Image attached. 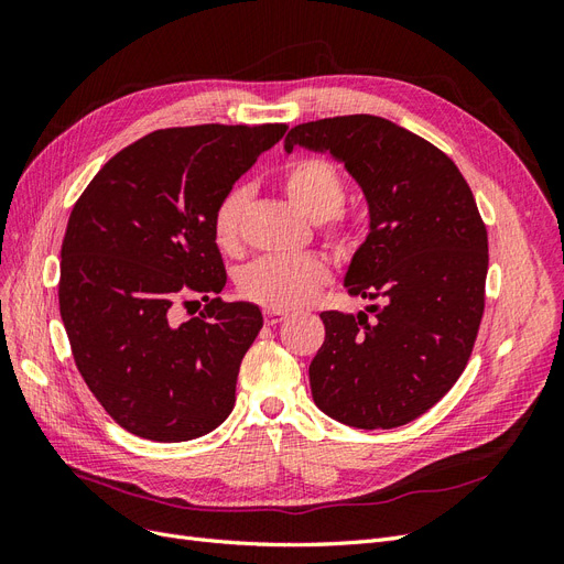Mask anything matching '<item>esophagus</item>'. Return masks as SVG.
<instances>
[{"label": "esophagus", "instance_id": "1", "mask_svg": "<svg viewBox=\"0 0 564 564\" xmlns=\"http://www.w3.org/2000/svg\"><path fill=\"white\" fill-rule=\"evenodd\" d=\"M286 317H289L286 311H278V308H265V311H263V319H265L268 327H275V324L284 322Z\"/></svg>", "mask_w": 564, "mask_h": 564}]
</instances>
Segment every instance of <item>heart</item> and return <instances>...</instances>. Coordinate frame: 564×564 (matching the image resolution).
Here are the masks:
<instances>
[{
	"instance_id": "obj_1",
	"label": "heart",
	"mask_w": 564,
	"mask_h": 564,
	"mask_svg": "<svg viewBox=\"0 0 564 564\" xmlns=\"http://www.w3.org/2000/svg\"><path fill=\"white\" fill-rule=\"evenodd\" d=\"M284 191L299 209L319 220L322 232L336 247L352 240L350 220L340 212L346 202V181L327 158H299L284 169ZM249 193L245 187L230 191L216 202L212 235L220 251L235 253L242 242V216ZM329 275V265L317 253L261 256L237 278V292L265 308L292 311L308 301Z\"/></svg>"
}]
</instances>
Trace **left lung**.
<instances>
[{
  "label": "left lung",
  "instance_id": "obj_1",
  "mask_svg": "<svg viewBox=\"0 0 564 564\" xmlns=\"http://www.w3.org/2000/svg\"><path fill=\"white\" fill-rule=\"evenodd\" d=\"M329 150L362 185L371 230L352 256L350 296L371 319L319 313L311 362L324 414L377 431L419 419L464 373L485 313L487 228L470 185L433 143L373 115L296 124L284 148Z\"/></svg>",
  "mask_w": 564,
  "mask_h": 564
}]
</instances>
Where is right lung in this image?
<instances>
[{
    "instance_id": "1",
    "label": "right lung",
    "mask_w": 564,
    "mask_h": 564,
    "mask_svg": "<svg viewBox=\"0 0 564 564\" xmlns=\"http://www.w3.org/2000/svg\"><path fill=\"white\" fill-rule=\"evenodd\" d=\"M284 131H152L119 150L75 202L61 247V317L84 383L124 431L185 442L232 412L237 373L263 315L218 296L228 275L212 214ZM195 295L205 311L178 325L175 308Z\"/></svg>"
}]
</instances>
